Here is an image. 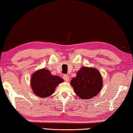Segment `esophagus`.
<instances>
[{
    "instance_id": "obj_1",
    "label": "esophagus",
    "mask_w": 133,
    "mask_h": 133,
    "mask_svg": "<svg viewBox=\"0 0 133 133\" xmlns=\"http://www.w3.org/2000/svg\"><path fill=\"white\" fill-rule=\"evenodd\" d=\"M63 79H64V80L65 81H66V82H68L69 80V77L67 75H63Z\"/></svg>"
}]
</instances>
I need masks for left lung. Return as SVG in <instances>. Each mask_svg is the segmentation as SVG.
<instances>
[{
  "label": "left lung",
  "instance_id": "left-lung-1",
  "mask_svg": "<svg viewBox=\"0 0 133 133\" xmlns=\"http://www.w3.org/2000/svg\"><path fill=\"white\" fill-rule=\"evenodd\" d=\"M70 84L81 99H90L100 91L103 81L97 69L83 67L77 73L76 76L72 79Z\"/></svg>",
  "mask_w": 133,
  "mask_h": 133
}]
</instances>
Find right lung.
Masks as SVG:
<instances>
[{"label": "right lung", "mask_w": 133, "mask_h": 133, "mask_svg": "<svg viewBox=\"0 0 133 133\" xmlns=\"http://www.w3.org/2000/svg\"><path fill=\"white\" fill-rule=\"evenodd\" d=\"M63 79L51 74L48 70L42 69L33 73L31 78V86L33 92L40 97H47L54 92L58 84Z\"/></svg>", "instance_id": "add662e5"}]
</instances>
